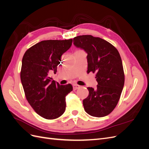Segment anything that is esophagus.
Wrapping results in <instances>:
<instances>
[{
    "label": "esophagus",
    "mask_w": 149,
    "mask_h": 149,
    "mask_svg": "<svg viewBox=\"0 0 149 149\" xmlns=\"http://www.w3.org/2000/svg\"><path fill=\"white\" fill-rule=\"evenodd\" d=\"M73 90H76L80 88V86H79L78 84H74L73 85Z\"/></svg>",
    "instance_id": "1"
}]
</instances>
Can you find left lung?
<instances>
[{"mask_svg":"<svg viewBox=\"0 0 149 149\" xmlns=\"http://www.w3.org/2000/svg\"><path fill=\"white\" fill-rule=\"evenodd\" d=\"M73 44L87 53L88 71L96 73L97 88H88V96L83 101L85 111L101 118L114 109L124 84V73L119 53L110 43L92 35H80Z\"/></svg>","mask_w":149,"mask_h":149,"instance_id":"1","label":"left lung"}]
</instances>
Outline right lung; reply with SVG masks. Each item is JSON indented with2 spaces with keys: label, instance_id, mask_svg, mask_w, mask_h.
I'll use <instances>...</instances> for the list:
<instances>
[{
  "label": "right lung",
  "instance_id": "add662e5",
  "mask_svg": "<svg viewBox=\"0 0 149 149\" xmlns=\"http://www.w3.org/2000/svg\"><path fill=\"white\" fill-rule=\"evenodd\" d=\"M72 42L43 40L29 48L22 58L20 79L26 100L45 119H55L64 113L66 96L73 90L71 84L60 85L50 77Z\"/></svg>",
  "mask_w": 149,
  "mask_h": 149
}]
</instances>
